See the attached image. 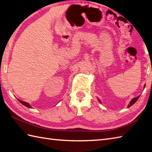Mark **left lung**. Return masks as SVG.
Listing matches in <instances>:
<instances>
[{
  "label": "left lung",
  "mask_w": 152,
  "mask_h": 152,
  "mask_svg": "<svg viewBox=\"0 0 152 152\" xmlns=\"http://www.w3.org/2000/svg\"><path fill=\"white\" fill-rule=\"evenodd\" d=\"M145 86H146V85H144V88H145ZM139 96H137V97L133 98V99H132V100H131V102H130V103H129V104L128 105V108H129L130 106H131L132 105L134 104V103L137 102V100L138 99V98H139ZM99 102H101V101H100V100H99Z\"/></svg>",
  "instance_id": "1"
}]
</instances>
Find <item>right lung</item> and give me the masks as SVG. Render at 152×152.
Returning <instances> with one entry per match:
<instances>
[{
  "instance_id": "obj_1",
  "label": "right lung",
  "mask_w": 152,
  "mask_h": 152,
  "mask_svg": "<svg viewBox=\"0 0 152 152\" xmlns=\"http://www.w3.org/2000/svg\"><path fill=\"white\" fill-rule=\"evenodd\" d=\"M18 101L20 102L22 104H23L24 106H27V107H28V108H31V106H30V104H28V103H27V102H24V101H20V100H19L18 99Z\"/></svg>"
}]
</instances>
